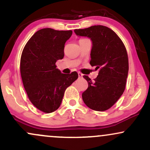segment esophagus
Returning <instances> with one entry per match:
<instances>
[{
    "label": "esophagus",
    "instance_id": "34e87169",
    "mask_svg": "<svg viewBox=\"0 0 150 150\" xmlns=\"http://www.w3.org/2000/svg\"><path fill=\"white\" fill-rule=\"evenodd\" d=\"M82 74L81 73H80V72H78V76H79V77H82Z\"/></svg>",
    "mask_w": 150,
    "mask_h": 150
}]
</instances>
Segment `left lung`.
Listing matches in <instances>:
<instances>
[{
  "label": "left lung",
  "instance_id": "obj_1",
  "mask_svg": "<svg viewBox=\"0 0 150 150\" xmlns=\"http://www.w3.org/2000/svg\"><path fill=\"white\" fill-rule=\"evenodd\" d=\"M75 32L92 41L89 63L99 69L94 81L83 76L88 88L82 93V99L91 109L104 111L113 106L125 90L129 68L126 49L119 37L105 26L94 25Z\"/></svg>",
  "mask_w": 150,
  "mask_h": 150
}]
</instances>
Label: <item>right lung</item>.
Wrapping results in <instances>:
<instances>
[{
  "instance_id": "right-lung-1",
  "label": "right lung",
  "mask_w": 150,
  "mask_h": 150,
  "mask_svg": "<svg viewBox=\"0 0 150 150\" xmlns=\"http://www.w3.org/2000/svg\"><path fill=\"white\" fill-rule=\"evenodd\" d=\"M72 30L44 28L29 39L20 58L24 87L32 104L44 113L59 108L65 89L78 77L77 72L61 73L56 62L64 56L65 43Z\"/></svg>"
}]
</instances>
